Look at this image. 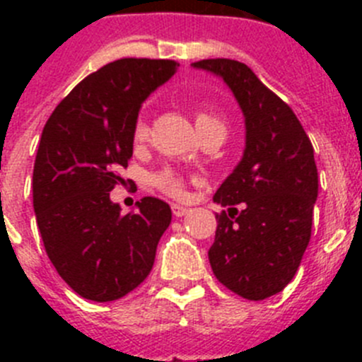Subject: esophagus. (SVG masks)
Listing matches in <instances>:
<instances>
[{"label":"esophagus","mask_w":362,"mask_h":362,"mask_svg":"<svg viewBox=\"0 0 362 362\" xmlns=\"http://www.w3.org/2000/svg\"><path fill=\"white\" fill-rule=\"evenodd\" d=\"M188 212H190V209H187L183 204H172V214H174L175 217H183L187 216Z\"/></svg>","instance_id":"34e87169"}]
</instances>
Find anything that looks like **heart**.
I'll return each instance as SVG.
<instances>
[{"mask_svg":"<svg viewBox=\"0 0 362 362\" xmlns=\"http://www.w3.org/2000/svg\"><path fill=\"white\" fill-rule=\"evenodd\" d=\"M194 119H196V127L199 130V134L210 132V130H225V124L219 117L212 116L209 112H196L194 114ZM150 137V124L148 119L145 116H139L134 121L132 127V143L134 146H143ZM152 185L158 190H161L163 194L172 197H183L185 196V177L179 172L172 170V168H163V170L156 172L152 175Z\"/></svg>","mask_w":362,"mask_h":362,"instance_id":"1","label":"heart"}]
</instances>
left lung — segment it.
Masks as SVG:
<instances>
[{
  "label": "left lung",
  "instance_id": "1",
  "mask_svg": "<svg viewBox=\"0 0 362 362\" xmlns=\"http://www.w3.org/2000/svg\"><path fill=\"white\" fill-rule=\"evenodd\" d=\"M192 65L225 79L246 124L241 163L214 196L230 209L216 216L210 267L233 293L263 300L293 279L310 243L317 199L313 146L292 108L245 63L217 57Z\"/></svg>",
  "mask_w": 362,
  "mask_h": 362
}]
</instances>
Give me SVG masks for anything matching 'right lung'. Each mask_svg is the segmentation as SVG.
<instances>
[{"instance_id": "obj_1", "label": "right lung", "mask_w": 362, "mask_h": 362, "mask_svg": "<svg viewBox=\"0 0 362 362\" xmlns=\"http://www.w3.org/2000/svg\"><path fill=\"white\" fill-rule=\"evenodd\" d=\"M177 66L146 57L108 63L74 86L45 124L32 174L37 228L57 274L85 299L107 303L137 288L170 225L165 201L143 197L123 216L110 190L124 183L139 107Z\"/></svg>"}]
</instances>
